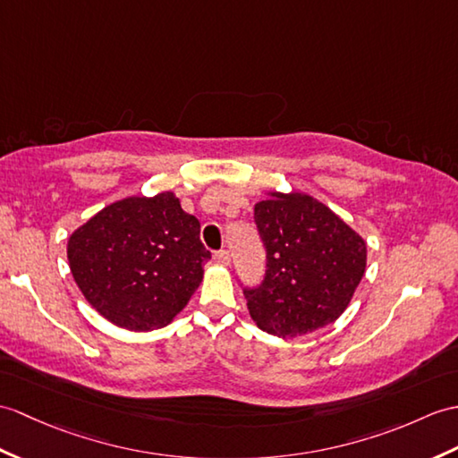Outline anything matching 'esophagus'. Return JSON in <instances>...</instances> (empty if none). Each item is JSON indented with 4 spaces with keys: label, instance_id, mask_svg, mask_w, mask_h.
<instances>
[{
    "label": "esophagus",
    "instance_id": "esophagus-1",
    "mask_svg": "<svg viewBox=\"0 0 458 458\" xmlns=\"http://www.w3.org/2000/svg\"><path fill=\"white\" fill-rule=\"evenodd\" d=\"M215 261L222 263V265H230V251L228 250H220L215 253Z\"/></svg>",
    "mask_w": 458,
    "mask_h": 458
}]
</instances>
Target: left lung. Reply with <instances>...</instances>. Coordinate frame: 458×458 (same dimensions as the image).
Masks as SVG:
<instances>
[{
  "instance_id": "8db88e82",
  "label": "left lung",
  "mask_w": 458,
  "mask_h": 458,
  "mask_svg": "<svg viewBox=\"0 0 458 458\" xmlns=\"http://www.w3.org/2000/svg\"><path fill=\"white\" fill-rule=\"evenodd\" d=\"M253 220L267 259L261 284L243 286L253 322L277 337L335 322L365 275V240L302 193H271Z\"/></svg>"
}]
</instances>
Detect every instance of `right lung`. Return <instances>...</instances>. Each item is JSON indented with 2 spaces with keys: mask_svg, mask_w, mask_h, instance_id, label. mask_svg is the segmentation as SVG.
Masks as SVG:
<instances>
[{
  "mask_svg": "<svg viewBox=\"0 0 458 458\" xmlns=\"http://www.w3.org/2000/svg\"><path fill=\"white\" fill-rule=\"evenodd\" d=\"M200 222L165 191L105 207L68 240V261L88 302L131 332L164 327L203 281L210 251Z\"/></svg>",
  "mask_w": 458,
  "mask_h": 458,
  "instance_id": "right-lung-1",
  "label": "right lung"
}]
</instances>
